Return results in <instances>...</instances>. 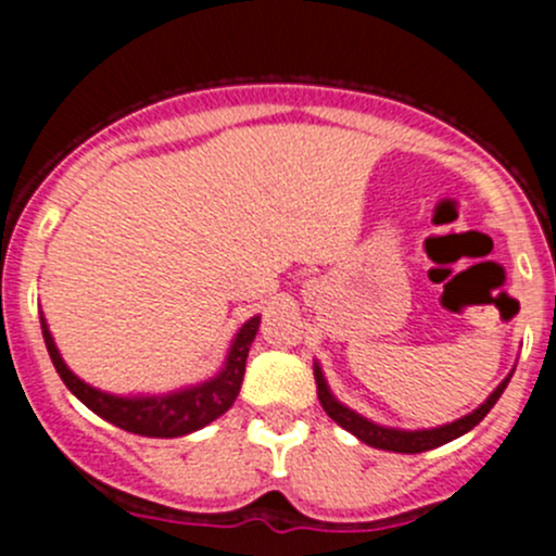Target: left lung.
I'll return each instance as SVG.
<instances>
[{
    "instance_id": "8db88e82",
    "label": "left lung",
    "mask_w": 556,
    "mask_h": 556,
    "mask_svg": "<svg viewBox=\"0 0 556 556\" xmlns=\"http://www.w3.org/2000/svg\"><path fill=\"white\" fill-rule=\"evenodd\" d=\"M511 374H508V377L503 379V382L490 392V397H486V401L481 403L479 408H473V412L465 414V417L454 419V422L439 425V428L401 430V428H387V425L371 422L368 417H363V414L352 412L350 406H344V403H341L339 397L330 392V387H328V382H325V374H323V368H319V363H314V382H317V397H319V403H323L325 414H328V417L333 419L336 425H341L344 430H350V433L355 435V439H361L363 444L374 446V450L401 452V454H419V452L435 450V446L450 444V441L459 439V435H465L468 430H473L476 425H479L481 419L490 414V408L495 406L497 397L503 395L506 384L511 382Z\"/></svg>"
}]
</instances>
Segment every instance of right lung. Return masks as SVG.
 I'll use <instances>...</instances> for the list:
<instances>
[{"label":"right lung","mask_w":556,"mask_h":556,"mask_svg":"<svg viewBox=\"0 0 556 556\" xmlns=\"http://www.w3.org/2000/svg\"><path fill=\"white\" fill-rule=\"evenodd\" d=\"M39 323H42V339L50 361L77 401H83L93 414H99L115 428L128 430V433L148 435V439H177V435H188L204 425L215 422L233 406L239 390H242L247 355H250L261 317L255 314L237 330L231 346H228L226 363L215 377L182 387V390L166 392V395H112V392L97 390V387L83 382L61 357L45 317H39Z\"/></svg>","instance_id":"obj_1"}]
</instances>
